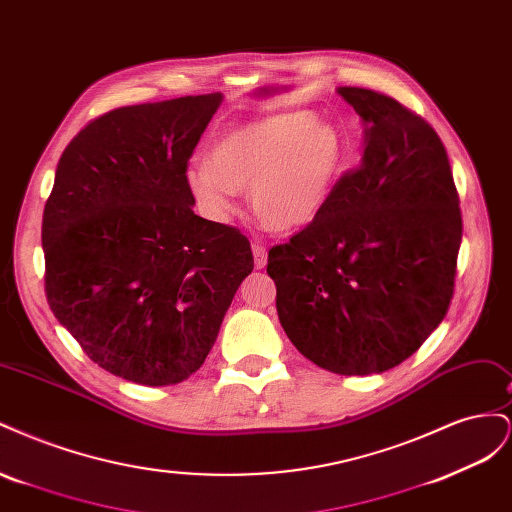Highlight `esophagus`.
I'll list each match as a JSON object with an SVG mask.
<instances>
[{
  "mask_svg": "<svg viewBox=\"0 0 512 512\" xmlns=\"http://www.w3.org/2000/svg\"><path fill=\"white\" fill-rule=\"evenodd\" d=\"M252 252H254V267H256V269L265 267V265H267V250H265V245L252 243Z\"/></svg>",
  "mask_w": 512,
  "mask_h": 512,
  "instance_id": "obj_1",
  "label": "esophagus"
}]
</instances>
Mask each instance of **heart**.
I'll use <instances>...</instances> for the list:
<instances>
[{"label": "heart", "mask_w": 512, "mask_h": 512, "mask_svg": "<svg viewBox=\"0 0 512 512\" xmlns=\"http://www.w3.org/2000/svg\"><path fill=\"white\" fill-rule=\"evenodd\" d=\"M344 145L329 123L307 113L241 123L215 143L211 158L190 164L188 185L207 220L226 224L250 188L252 207L269 226L294 230L327 207L342 170Z\"/></svg>", "instance_id": "1"}]
</instances>
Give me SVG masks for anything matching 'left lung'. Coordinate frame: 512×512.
<instances>
[{
  "label": "left lung",
  "mask_w": 512,
  "mask_h": 512,
  "mask_svg": "<svg viewBox=\"0 0 512 512\" xmlns=\"http://www.w3.org/2000/svg\"><path fill=\"white\" fill-rule=\"evenodd\" d=\"M339 96L367 126L363 162L337 179L312 224L271 247L267 273L305 359L367 376L404 363L444 320L463 222L438 132L380 91Z\"/></svg>",
  "instance_id": "1"
}]
</instances>
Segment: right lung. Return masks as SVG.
<instances>
[{"label":"right lung","mask_w":512,"mask_h":512,"mask_svg":"<svg viewBox=\"0 0 512 512\" xmlns=\"http://www.w3.org/2000/svg\"><path fill=\"white\" fill-rule=\"evenodd\" d=\"M220 102L113 108L59 158L42 213L46 301L89 359L123 380L194 374L254 269L239 228L192 209L188 164Z\"/></svg>","instance_id":"obj_1"}]
</instances>
